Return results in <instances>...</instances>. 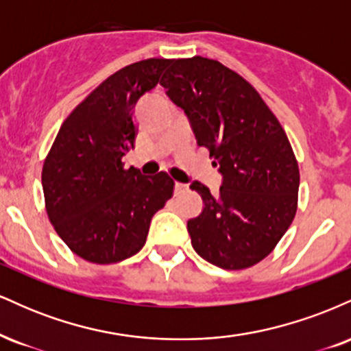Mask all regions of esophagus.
Masks as SVG:
<instances>
[{"instance_id":"34e87169","label":"esophagus","mask_w":351,"mask_h":351,"mask_svg":"<svg viewBox=\"0 0 351 351\" xmlns=\"http://www.w3.org/2000/svg\"><path fill=\"white\" fill-rule=\"evenodd\" d=\"M188 191V184L184 183H175V195H180V193Z\"/></svg>"}]
</instances>
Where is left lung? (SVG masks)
<instances>
[{
    "label": "left lung",
    "instance_id": "left-lung-1",
    "mask_svg": "<svg viewBox=\"0 0 351 351\" xmlns=\"http://www.w3.org/2000/svg\"><path fill=\"white\" fill-rule=\"evenodd\" d=\"M160 84L223 175L217 196L199 181L189 186L204 203L188 221L193 247L228 271L261 263L297 213L299 165L284 128L259 92L215 59H175Z\"/></svg>",
    "mask_w": 351,
    "mask_h": 351
}]
</instances>
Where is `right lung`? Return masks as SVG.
Listing matches in <instances>:
<instances>
[{"label": "right lung", "instance_id": "right-lung-1", "mask_svg": "<svg viewBox=\"0 0 351 351\" xmlns=\"http://www.w3.org/2000/svg\"><path fill=\"white\" fill-rule=\"evenodd\" d=\"M170 59H145L107 77L60 125L43 165L51 224L72 252L115 264L145 245L152 217L173 196L170 175L125 168L134 148V108L160 82Z\"/></svg>", "mask_w": 351, "mask_h": 351}]
</instances>
